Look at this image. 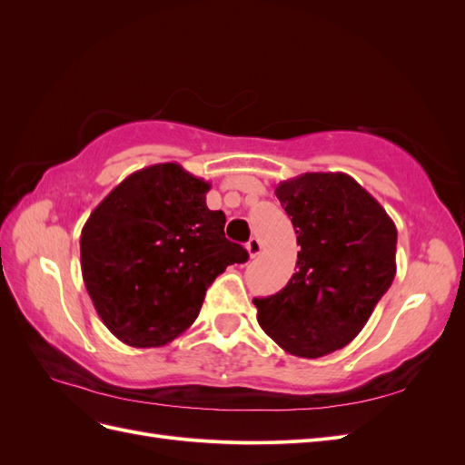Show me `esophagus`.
Masks as SVG:
<instances>
[{
	"label": "esophagus",
	"instance_id": "1",
	"mask_svg": "<svg viewBox=\"0 0 465 465\" xmlns=\"http://www.w3.org/2000/svg\"><path fill=\"white\" fill-rule=\"evenodd\" d=\"M246 250H248V256L250 258H256L260 252H262V242L258 241V238L252 236L250 241H248V244H246Z\"/></svg>",
	"mask_w": 465,
	"mask_h": 465
}]
</instances>
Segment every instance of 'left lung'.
Here are the masks:
<instances>
[{
	"mask_svg": "<svg viewBox=\"0 0 465 465\" xmlns=\"http://www.w3.org/2000/svg\"><path fill=\"white\" fill-rule=\"evenodd\" d=\"M301 246L297 273L254 299L262 330L287 353L318 359L343 349L369 322L396 277V224L345 173H304L279 182Z\"/></svg>",
	"mask_w": 465,
	"mask_h": 465,
	"instance_id": "left-lung-1",
	"label": "left lung"
}]
</instances>
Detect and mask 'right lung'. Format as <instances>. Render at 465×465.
Masks as SVG:
<instances>
[{
  "instance_id": "right-lung-1",
  "label": "right lung",
  "mask_w": 465,
  "mask_h": 465,
  "mask_svg": "<svg viewBox=\"0 0 465 465\" xmlns=\"http://www.w3.org/2000/svg\"><path fill=\"white\" fill-rule=\"evenodd\" d=\"M211 184L178 163L135 171L81 231V272L94 311L132 347H163L198 318L207 287L248 252L224 238Z\"/></svg>"
}]
</instances>
